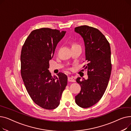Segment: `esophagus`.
Instances as JSON below:
<instances>
[{
	"mask_svg": "<svg viewBox=\"0 0 131 131\" xmlns=\"http://www.w3.org/2000/svg\"><path fill=\"white\" fill-rule=\"evenodd\" d=\"M68 82H75V80L74 79L72 78V77H68Z\"/></svg>",
	"mask_w": 131,
	"mask_h": 131,
	"instance_id": "34e87169",
	"label": "esophagus"
}]
</instances>
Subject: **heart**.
<instances>
[{
  "mask_svg": "<svg viewBox=\"0 0 131 131\" xmlns=\"http://www.w3.org/2000/svg\"><path fill=\"white\" fill-rule=\"evenodd\" d=\"M77 45H77V43H74V44H73L72 47H73V46H77Z\"/></svg>",
  "mask_w": 131,
  "mask_h": 131,
  "instance_id": "obj_1",
  "label": "heart"
}]
</instances>
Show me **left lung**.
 <instances>
[{"label":"left lung","mask_w":131,"mask_h":131,"mask_svg":"<svg viewBox=\"0 0 131 131\" xmlns=\"http://www.w3.org/2000/svg\"><path fill=\"white\" fill-rule=\"evenodd\" d=\"M75 31L83 38L85 47L88 79H77L81 90L75 96V102L80 107L86 108L101 99L108 84L112 72L111 51L109 43L99 30L88 25L75 27Z\"/></svg>","instance_id":"1"}]
</instances>
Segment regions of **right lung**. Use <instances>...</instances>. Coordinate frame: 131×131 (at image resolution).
<instances>
[{
	"label": "right lung",
	"mask_w": 131,
	"mask_h": 131,
	"mask_svg": "<svg viewBox=\"0 0 131 131\" xmlns=\"http://www.w3.org/2000/svg\"><path fill=\"white\" fill-rule=\"evenodd\" d=\"M66 32L43 27L32 31L23 45L20 73L30 97L39 106L53 109L60 103L67 77L59 72L52 77L48 68L59 41Z\"/></svg>",
	"instance_id": "obj_1"
}]
</instances>
